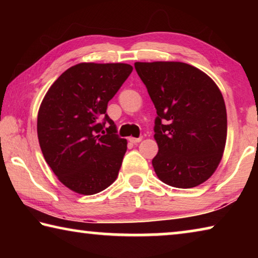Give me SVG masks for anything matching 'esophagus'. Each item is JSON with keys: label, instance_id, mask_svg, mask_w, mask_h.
<instances>
[{"label": "esophagus", "instance_id": "34e87169", "mask_svg": "<svg viewBox=\"0 0 258 258\" xmlns=\"http://www.w3.org/2000/svg\"><path fill=\"white\" fill-rule=\"evenodd\" d=\"M142 138H128V141L131 143H134V145H137L140 141H141Z\"/></svg>", "mask_w": 258, "mask_h": 258}]
</instances>
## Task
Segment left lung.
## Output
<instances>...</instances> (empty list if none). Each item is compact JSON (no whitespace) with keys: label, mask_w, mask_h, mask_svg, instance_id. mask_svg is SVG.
<instances>
[{"label":"left lung","mask_w":258,"mask_h":258,"mask_svg":"<svg viewBox=\"0 0 258 258\" xmlns=\"http://www.w3.org/2000/svg\"><path fill=\"white\" fill-rule=\"evenodd\" d=\"M134 67L157 110V176L180 189L202 184L215 172L225 147L228 120L221 91L187 63L156 61Z\"/></svg>","instance_id":"1"}]
</instances>
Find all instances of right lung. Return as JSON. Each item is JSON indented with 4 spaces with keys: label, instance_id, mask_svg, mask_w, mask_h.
I'll list each match as a JSON object with an SVG mask.
<instances>
[{
    "label": "right lung",
    "instance_id": "obj_1",
    "mask_svg": "<svg viewBox=\"0 0 258 258\" xmlns=\"http://www.w3.org/2000/svg\"><path fill=\"white\" fill-rule=\"evenodd\" d=\"M132 71L127 63H78L61 74L43 99L41 150L59 181L77 194H98L118 176L127 141L106 111Z\"/></svg>",
    "mask_w": 258,
    "mask_h": 258
}]
</instances>
